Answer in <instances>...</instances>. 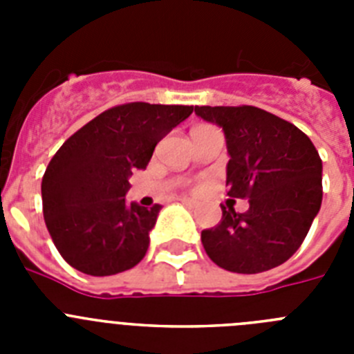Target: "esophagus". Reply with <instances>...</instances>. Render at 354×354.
I'll use <instances>...</instances> for the list:
<instances>
[{
  "mask_svg": "<svg viewBox=\"0 0 354 354\" xmlns=\"http://www.w3.org/2000/svg\"><path fill=\"white\" fill-rule=\"evenodd\" d=\"M180 202H183L184 205H187V207H196V200H192V198H186V196H183V198H179Z\"/></svg>",
  "mask_w": 354,
  "mask_h": 354,
  "instance_id": "1",
  "label": "esophagus"
}]
</instances>
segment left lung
<instances>
[{"instance_id":"1","label":"left lung","mask_w":354,"mask_h":354,"mask_svg":"<svg viewBox=\"0 0 354 354\" xmlns=\"http://www.w3.org/2000/svg\"><path fill=\"white\" fill-rule=\"evenodd\" d=\"M223 129L228 196L250 198L246 212L221 207L216 227L202 230L209 259L227 271L262 273L301 246L323 202V161L290 122L255 106H195Z\"/></svg>"}]
</instances>
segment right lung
<instances>
[{
	"mask_svg": "<svg viewBox=\"0 0 354 354\" xmlns=\"http://www.w3.org/2000/svg\"><path fill=\"white\" fill-rule=\"evenodd\" d=\"M193 106L129 102L74 133L42 177L44 220L62 257L84 274L108 277L145 257L161 205L126 202L129 177Z\"/></svg>",
	"mask_w": 354,
	"mask_h": 354,
	"instance_id": "obj_1",
	"label": "right lung"
}]
</instances>
